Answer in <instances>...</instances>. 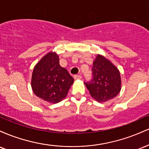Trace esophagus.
Returning <instances> with one entry per match:
<instances>
[{
    "label": "esophagus",
    "mask_w": 149,
    "mask_h": 149,
    "mask_svg": "<svg viewBox=\"0 0 149 149\" xmlns=\"http://www.w3.org/2000/svg\"><path fill=\"white\" fill-rule=\"evenodd\" d=\"M73 78H74L75 80H80L82 79V76H80V75H76V76H73Z\"/></svg>",
    "instance_id": "obj_1"
}]
</instances>
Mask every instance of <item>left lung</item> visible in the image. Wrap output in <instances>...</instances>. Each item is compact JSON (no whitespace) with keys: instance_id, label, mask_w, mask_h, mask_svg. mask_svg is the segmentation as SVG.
<instances>
[{"instance_id":"obj_1","label":"left lung","mask_w":149,"mask_h":149,"mask_svg":"<svg viewBox=\"0 0 149 149\" xmlns=\"http://www.w3.org/2000/svg\"><path fill=\"white\" fill-rule=\"evenodd\" d=\"M92 71L93 78L85 85L94 100L103 103L118 95L122 85L120 73L111 61L102 54H97Z\"/></svg>"}]
</instances>
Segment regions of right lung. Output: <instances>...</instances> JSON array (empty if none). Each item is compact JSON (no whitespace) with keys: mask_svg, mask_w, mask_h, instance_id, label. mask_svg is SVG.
Returning a JSON list of instances; mask_svg holds the SVG:
<instances>
[{"mask_svg":"<svg viewBox=\"0 0 149 149\" xmlns=\"http://www.w3.org/2000/svg\"><path fill=\"white\" fill-rule=\"evenodd\" d=\"M74 79L59 64L55 52H49L34 66L31 76L32 90L39 98L50 104H57L67 95Z\"/></svg>","mask_w":149,"mask_h":149,"instance_id":"1","label":"right lung"}]
</instances>
